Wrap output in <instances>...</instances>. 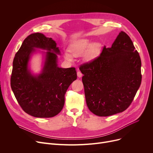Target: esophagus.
<instances>
[{
  "mask_svg": "<svg viewBox=\"0 0 153 153\" xmlns=\"http://www.w3.org/2000/svg\"><path fill=\"white\" fill-rule=\"evenodd\" d=\"M77 76H78V77H81L82 76V74L81 73V71H77Z\"/></svg>",
  "mask_w": 153,
  "mask_h": 153,
  "instance_id": "esophagus-1",
  "label": "esophagus"
}]
</instances>
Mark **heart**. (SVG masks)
<instances>
[{
	"instance_id": "heart-1",
	"label": "heart",
	"mask_w": 153,
	"mask_h": 153,
	"mask_svg": "<svg viewBox=\"0 0 153 153\" xmlns=\"http://www.w3.org/2000/svg\"><path fill=\"white\" fill-rule=\"evenodd\" d=\"M100 48V46L98 43H95L92 45V43L89 40L82 39L72 45L71 48V52L74 56H79L84 53L89 49L86 54L85 57L87 59H90L94 58L99 53ZM64 56H65V58L69 61H71L72 59V54L68 51L64 53Z\"/></svg>"
}]
</instances>
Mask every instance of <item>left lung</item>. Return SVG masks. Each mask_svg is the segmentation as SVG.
<instances>
[{
	"mask_svg": "<svg viewBox=\"0 0 153 153\" xmlns=\"http://www.w3.org/2000/svg\"><path fill=\"white\" fill-rule=\"evenodd\" d=\"M141 61L133 43L124 31L111 48L104 46L100 55L81 64L80 71L87 105L99 117L125 111L141 83Z\"/></svg>",
	"mask_w": 153,
	"mask_h": 153,
	"instance_id": "obj_1",
	"label": "left lung"
}]
</instances>
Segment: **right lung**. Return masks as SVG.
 Returning <instances> with one entry per match:
<instances>
[{"instance_id":"1","label":"right lung","mask_w":153,"mask_h":153,"mask_svg":"<svg viewBox=\"0 0 153 153\" xmlns=\"http://www.w3.org/2000/svg\"><path fill=\"white\" fill-rule=\"evenodd\" d=\"M33 47L50 51L47 53L42 73L30 74L27 63ZM59 50L51 38L35 33L28 35L15 54L10 77V85L19 104L27 114L38 118H50L58 115L64 105V95L77 79L75 68L58 67Z\"/></svg>"}]
</instances>
